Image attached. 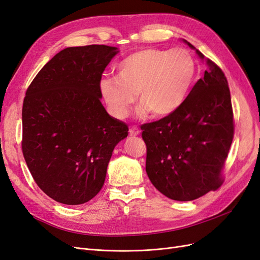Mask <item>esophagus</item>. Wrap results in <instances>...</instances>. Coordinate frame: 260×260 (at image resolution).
<instances>
[{"mask_svg": "<svg viewBox=\"0 0 260 260\" xmlns=\"http://www.w3.org/2000/svg\"><path fill=\"white\" fill-rule=\"evenodd\" d=\"M129 135H130L131 137H137V136L140 135V130H139L137 127H132V128H130V130H129Z\"/></svg>", "mask_w": 260, "mask_h": 260, "instance_id": "obj_1", "label": "esophagus"}]
</instances>
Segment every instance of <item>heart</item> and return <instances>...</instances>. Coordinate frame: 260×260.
<instances>
[{
	"instance_id": "obj_1",
	"label": "heart",
	"mask_w": 260,
	"mask_h": 260,
	"mask_svg": "<svg viewBox=\"0 0 260 260\" xmlns=\"http://www.w3.org/2000/svg\"><path fill=\"white\" fill-rule=\"evenodd\" d=\"M118 77H103L99 91L109 113L124 119L139 95L138 117H167L183 105L196 75V62L183 49H143L118 64Z\"/></svg>"
}]
</instances>
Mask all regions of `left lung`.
<instances>
[{"mask_svg": "<svg viewBox=\"0 0 260 260\" xmlns=\"http://www.w3.org/2000/svg\"><path fill=\"white\" fill-rule=\"evenodd\" d=\"M182 41L205 61V74L176 113L141 129L151 182L167 198L187 202L221 185L220 172L233 139V113L222 70Z\"/></svg>", "mask_w": 260, "mask_h": 260, "instance_id": "1", "label": "left lung"}]
</instances>
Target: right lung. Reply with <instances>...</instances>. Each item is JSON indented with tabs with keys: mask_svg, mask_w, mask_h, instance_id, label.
<instances>
[{
	"mask_svg": "<svg viewBox=\"0 0 260 260\" xmlns=\"http://www.w3.org/2000/svg\"><path fill=\"white\" fill-rule=\"evenodd\" d=\"M119 53L108 45L66 48L46 62L22 105V153L36 183L66 205L92 200L104 184L124 122L101 103L99 82Z\"/></svg>",
	"mask_w": 260,
	"mask_h": 260,
	"instance_id": "1",
	"label": "right lung"
}]
</instances>
